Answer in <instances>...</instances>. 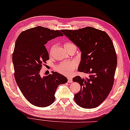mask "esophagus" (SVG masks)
Instances as JSON below:
<instances>
[{
    "instance_id": "esophagus-1",
    "label": "esophagus",
    "mask_w": 130,
    "mask_h": 130,
    "mask_svg": "<svg viewBox=\"0 0 130 130\" xmlns=\"http://www.w3.org/2000/svg\"><path fill=\"white\" fill-rule=\"evenodd\" d=\"M68 82L70 83L72 82V79L71 77H68Z\"/></svg>"
}]
</instances>
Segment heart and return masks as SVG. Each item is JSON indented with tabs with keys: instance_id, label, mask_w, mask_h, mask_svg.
<instances>
[{
	"instance_id": "heart-1",
	"label": "heart",
	"mask_w": 130,
	"mask_h": 130,
	"mask_svg": "<svg viewBox=\"0 0 130 130\" xmlns=\"http://www.w3.org/2000/svg\"><path fill=\"white\" fill-rule=\"evenodd\" d=\"M64 47L66 50H68L73 47H76L73 43L70 41H66L64 43ZM76 67V64L73 62H64L57 66L56 69L60 73L65 75H70L73 72Z\"/></svg>"
}]
</instances>
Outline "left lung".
I'll return each mask as SVG.
<instances>
[{
    "instance_id": "1",
    "label": "left lung",
    "mask_w": 130,
    "mask_h": 130,
    "mask_svg": "<svg viewBox=\"0 0 130 130\" xmlns=\"http://www.w3.org/2000/svg\"><path fill=\"white\" fill-rule=\"evenodd\" d=\"M62 31L82 52L78 71L89 74L88 77L73 78L81 86L75 101L85 109L96 107L106 99L114 84L117 58L113 43L105 31L90 26Z\"/></svg>"
}]
</instances>
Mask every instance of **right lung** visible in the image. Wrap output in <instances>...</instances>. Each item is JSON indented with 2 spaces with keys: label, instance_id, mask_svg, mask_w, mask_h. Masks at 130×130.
<instances>
[{
  "label": "right lung",
  "instance_id": "add662e5",
  "mask_svg": "<svg viewBox=\"0 0 130 130\" xmlns=\"http://www.w3.org/2000/svg\"><path fill=\"white\" fill-rule=\"evenodd\" d=\"M62 36V30L38 26L23 31L16 40L12 54L14 78L24 96L35 106L43 107L52 104L58 85L68 81L57 72L40 75L43 64L49 59L45 44Z\"/></svg>",
  "mask_w": 130,
  "mask_h": 130
}]
</instances>
